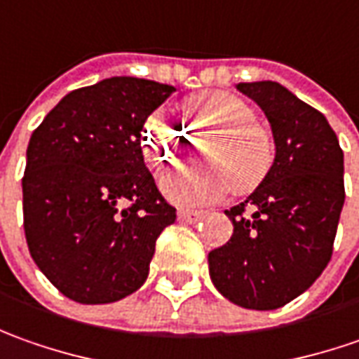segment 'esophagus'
Listing matches in <instances>:
<instances>
[{
    "label": "esophagus",
    "instance_id": "34e87169",
    "mask_svg": "<svg viewBox=\"0 0 359 359\" xmlns=\"http://www.w3.org/2000/svg\"><path fill=\"white\" fill-rule=\"evenodd\" d=\"M201 218H204L203 210H189V208H180L179 210L180 222H187V224H196Z\"/></svg>",
    "mask_w": 359,
    "mask_h": 359
}]
</instances>
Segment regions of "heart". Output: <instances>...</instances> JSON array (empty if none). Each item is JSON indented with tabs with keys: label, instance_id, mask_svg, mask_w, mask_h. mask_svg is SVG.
Listing matches in <instances>:
<instances>
[{
	"label": "heart",
	"instance_id": "obj_1",
	"mask_svg": "<svg viewBox=\"0 0 359 359\" xmlns=\"http://www.w3.org/2000/svg\"><path fill=\"white\" fill-rule=\"evenodd\" d=\"M184 125L192 137H210L201 149L206 167L175 168L161 177V189L179 204H206L232 189H256L274 165V137L256 121L254 109L230 93L192 97L184 105ZM144 153L156 165H168L182 153L187 137L167 109H156L142 137Z\"/></svg>",
	"mask_w": 359,
	"mask_h": 359
}]
</instances>
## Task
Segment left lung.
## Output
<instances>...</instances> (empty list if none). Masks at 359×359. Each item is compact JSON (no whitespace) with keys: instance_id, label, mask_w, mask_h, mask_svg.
<instances>
[{"instance_id":"8db88e82","label":"left lung","mask_w":359,"mask_h":359,"mask_svg":"<svg viewBox=\"0 0 359 359\" xmlns=\"http://www.w3.org/2000/svg\"><path fill=\"white\" fill-rule=\"evenodd\" d=\"M236 89L262 109L276 155L256 191L224 210L234 232L208 252V272L232 304L276 310L308 290L332 258L346 198L344 153L326 117L276 81Z\"/></svg>"}]
</instances>
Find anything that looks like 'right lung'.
<instances>
[{"label": "right lung", "instance_id": "right-lung-1", "mask_svg": "<svg viewBox=\"0 0 359 359\" xmlns=\"http://www.w3.org/2000/svg\"><path fill=\"white\" fill-rule=\"evenodd\" d=\"M177 89L109 77L71 91L33 130L23 187L32 258L61 294L109 304L139 290L177 210L144 165V121Z\"/></svg>", "mask_w": 359, "mask_h": 359}]
</instances>
